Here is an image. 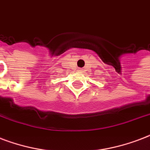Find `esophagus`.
Listing matches in <instances>:
<instances>
[{"label": "esophagus", "mask_w": 150, "mask_h": 150, "mask_svg": "<svg viewBox=\"0 0 150 150\" xmlns=\"http://www.w3.org/2000/svg\"><path fill=\"white\" fill-rule=\"evenodd\" d=\"M80 71L83 72V69H80Z\"/></svg>", "instance_id": "1"}]
</instances>
